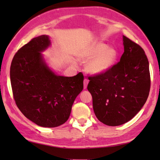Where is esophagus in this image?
Returning <instances> with one entry per match:
<instances>
[{
  "label": "esophagus",
  "instance_id": "1",
  "mask_svg": "<svg viewBox=\"0 0 160 160\" xmlns=\"http://www.w3.org/2000/svg\"><path fill=\"white\" fill-rule=\"evenodd\" d=\"M88 83H89V80L88 79H84V89H86L88 85Z\"/></svg>",
  "mask_w": 160,
  "mask_h": 160
}]
</instances>
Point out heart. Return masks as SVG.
<instances>
[{
	"label": "heart",
	"instance_id": "1",
	"mask_svg": "<svg viewBox=\"0 0 160 160\" xmlns=\"http://www.w3.org/2000/svg\"><path fill=\"white\" fill-rule=\"evenodd\" d=\"M117 51L113 47H108L103 42H96L87 47L82 54V58L90 60L88 70L92 73H101L108 70L117 59Z\"/></svg>",
	"mask_w": 160,
	"mask_h": 160
}]
</instances>
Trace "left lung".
Instances as JSON below:
<instances>
[{
  "label": "left lung",
  "instance_id": "8db88e82",
  "mask_svg": "<svg viewBox=\"0 0 160 160\" xmlns=\"http://www.w3.org/2000/svg\"><path fill=\"white\" fill-rule=\"evenodd\" d=\"M120 60L105 72L89 76L87 89L97 118L115 127L131 120L144 106L151 87L149 64L144 49L123 36Z\"/></svg>",
  "mask_w": 160,
  "mask_h": 160
}]
</instances>
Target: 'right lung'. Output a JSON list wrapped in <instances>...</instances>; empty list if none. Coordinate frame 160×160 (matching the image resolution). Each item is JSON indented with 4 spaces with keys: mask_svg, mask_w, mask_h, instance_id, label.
<instances>
[{
    "mask_svg": "<svg viewBox=\"0 0 160 160\" xmlns=\"http://www.w3.org/2000/svg\"><path fill=\"white\" fill-rule=\"evenodd\" d=\"M48 36L32 39L13 58L10 80L17 107L25 116L42 127H56L69 119L73 102L83 89L82 73L58 76L42 53L50 45Z\"/></svg>",
    "mask_w": 160,
    "mask_h": 160,
    "instance_id": "1",
    "label": "right lung"
}]
</instances>
